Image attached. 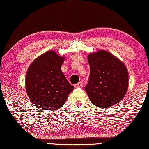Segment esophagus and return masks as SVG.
Here are the masks:
<instances>
[{"mask_svg":"<svg viewBox=\"0 0 149 149\" xmlns=\"http://www.w3.org/2000/svg\"><path fill=\"white\" fill-rule=\"evenodd\" d=\"M82 86H83V84H82V82H78L77 84H76L74 85V86L76 88H81V87H82Z\"/></svg>","mask_w":149,"mask_h":149,"instance_id":"34e87169","label":"esophagus"}]
</instances>
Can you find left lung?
Returning <instances> with one entry per match:
<instances>
[{
  "label": "left lung",
  "instance_id": "1",
  "mask_svg": "<svg viewBox=\"0 0 149 149\" xmlns=\"http://www.w3.org/2000/svg\"><path fill=\"white\" fill-rule=\"evenodd\" d=\"M90 76L84 90L91 102L109 108L125 97L129 87L127 68L120 59L104 50L88 55Z\"/></svg>",
  "mask_w": 149,
  "mask_h": 149
}]
</instances>
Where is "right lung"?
<instances>
[{"label": "right lung", "mask_w": 149, "mask_h": 149, "mask_svg": "<svg viewBox=\"0 0 149 149\" xmlns=\"http://www.w3.org/2000/svg\"><path fill=\"white\" fill-rule=\"evenodd\" d=\"M65 57L49 51L31 64L25 78V87L30 100L45 111H55L65 104L74 90L61 71Z\"/></svg>", "instance_id": "obj_1"}]
</instances>
